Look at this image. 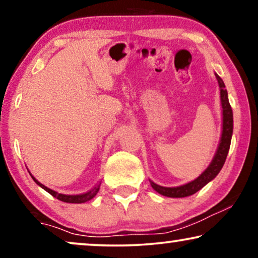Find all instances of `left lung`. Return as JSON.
Returning a JSON list of instances; mask_svg holds the SVG:
<instances>
[{
  "mask_svg": "<svg viewBox=\"0 0 258 258\" xmlns=\"http://www.w3.org/2000/svg\"><path fill=\"white\" fill-rule=\"evenodd\" d=\"M216 79L218 81V86H220L221 90V104L222 109H223V130H222V136L220 144H218L217 151L215 154L214 160L211 161L209 167L201 174L199 177L194 181L186 183L184 185L175 186V188H167V186H161L150 181V184L153 186L154 190H156L158 194L168 197H186L199 191L203 188L204 185L208 184L211 179H214L221 171L222 167H223L225 158H227L229 148H230L231 143V136H232V128H234V118H232V109L230 107L228 100V93L225 89L224 82L217 74H215Z\"/></svg>",
  "mask_w": 258,
  "mask_h": 258,
  "instance_id": "left-lung-1",
  "label": "left lung"
}]
</instances>
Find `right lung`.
<instances>
[{"mask_svg":"<svg viewBox=\"0 0 258 258\" xmlns=\"http://www.w3.org/2000/svg\"><path fill=\"white\" fill-rule=\"evenodd\" d=\"M30 176L37 185H40L41 188H43L45 191H48L51 196H54L57 200L62 201V202H67V203H84V202H87V201H90L91 199H94V197L96 196V194L98 192V190H100V185H101V184H97L96 186H94L93 189H90L89 191H87L84 194H80V195H64V194H58V192L54 191V190L47 188V186L38 182L33 175L30 174Z\"/></svg>","mask_w":258,"mask_h":258,"instance_id":"right-lung-1","label":"right lung"}]
</instances>
